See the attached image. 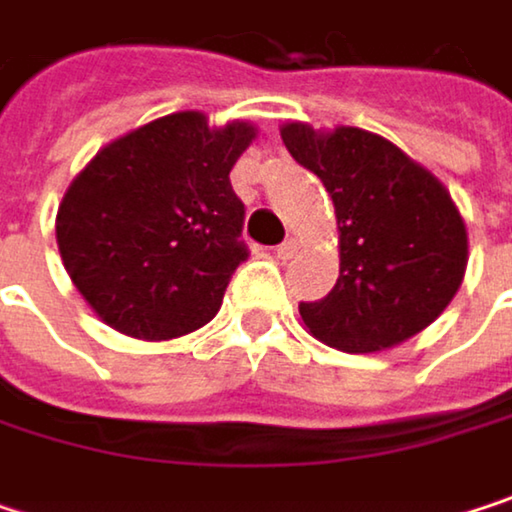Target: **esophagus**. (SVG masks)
Returning a JSON list of instances; mask_svg holds the SVG:
<instances>
[{
  "label": "esophagus",
  "instance_id": "34e87169",
  "mask_svg": "<svg viewBox=\"0 0 512 512\" xmlns=\"http://www.w3.org/2000/svg\"><path fill=\"white\" fill-rule=\"evenodd\" d=\"M296 252H299V240L296 237H290V240H284L281 246H278V260H290V257H296Z\"/></svg>",
  "mask_w": 512,
  "mask_h": 512
}]
</instances>
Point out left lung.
I'll return each instance as SVG.
<instances>
[{
    "label": "left lung",
    "instance_id": "1",
    "mask_svg": "<svg viewBox=\"0 0 512 512\" xmlns=\"http://www.w3.org/2000/svg\"><path fill=\"white\" fill-rule=\"evenodd\" d=\"M290 156L335 204L341 275L302 302L305 329L344 353H382L424 332L457 296L468 231L448 186L394 142L358 130L281 124Z\"/></svg>",
    "mask_w": 512,
    "mask_h": 512
}]
</instances>
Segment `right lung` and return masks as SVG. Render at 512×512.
<instances>
[{
  "label": "right lung",
  "instance_id": "right-lung-1",
  "mask_svg": "<svg viewBox=\"0 0 512 512\" xmlns=\"http://www.w3.org/2000/svg\"><path fill=\"white\" fill-rule=\"evenodd\" d=\"M257 127L171 112L106 148L70 180L58 213L61 263L91 311L121 335L171 341L207 326L249 257L231 168Z\"/></svg>",
  "mask_w": 512,
  "mask_h": 512
}]
</instances>
